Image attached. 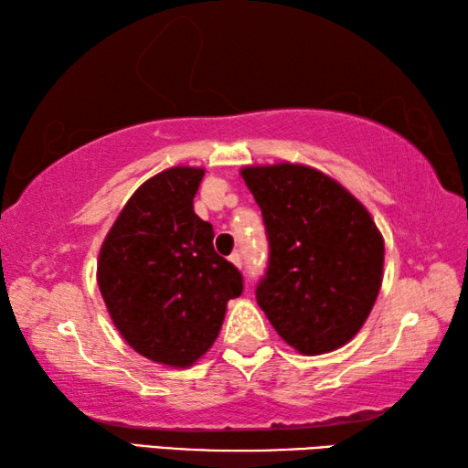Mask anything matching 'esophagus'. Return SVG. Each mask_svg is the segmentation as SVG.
I'll use <instances>...</instances> for the list:
<instances>
[{"label":"esophagus","mask_w":468,"mask_h":468,"mask_svg":"<svg viewBox=\"0 0 468 468\" xmlns=\"http://www.w3.org/2000/svg\"><path fill=\"white\" fill-rule=\"evenodd\" d=\"M229 260H231V264H233V266H237V268H241V266H243V262H241V256H239V253H233V256H231V258H229Z\"/></svg>","instance_id":"obj_1"}]
</instances>
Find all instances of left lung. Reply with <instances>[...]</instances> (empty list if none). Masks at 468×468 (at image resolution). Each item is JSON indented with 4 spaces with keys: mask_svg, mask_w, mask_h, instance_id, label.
<instances>
[{
    "mask_svg": "<svg viewBox=\"0 0 468 468\" xmlns=\"http://www.w3.org/2000/svg\"><path fill=\"white\" fill-rule=\"evenodd\" d=\"M262 210L271 258L258 305L301 355L346 345L366 324L384 271V237L357 197L322 171L243 167Z\"/></svg>",
    "mask_w": 468,
    "mask_h": 468,
    "instance_id": "left-lung-1",
    "label": "left lung"
}]
</instances>
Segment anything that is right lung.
I'll use <instances>...</instances> for the list:
<instances>
[{"label":"right lung","instance_id":"1","mask_svg":"<svg viewBox=\"0 0 468 468\" xmlns=\"http://www.w3.org/2000/svg\"><path fill=\"white\" fill-rule=\"evenodd\" d=\"M200 167L144 181L101 245L97 281L115 328L133 351L189 367L215 343L243 276L215 251V231L194 212Z\"/></svg>","mask_w":468,"mask_h":468}]
</instances>
